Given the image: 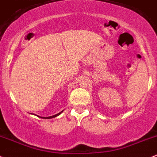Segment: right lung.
<instances>
[{
    "label": "right lung",
    "mask_w": 157,
    "mask_h": 157,
    "mask_svg": "<svg viewBox=\"0 0 157 157\" xmlns=\"http://www.w3.org/2000/svg\"><path fill=\"white\" fill-rule=\"evenodd\" d=\"M63 110L62 112H60V113H57V114H56V115H52V116H48V117H41V116H37L38 117H39V118H44V119H50V118H55V117H56V116H58V115H59L60 114H61L62 113H63ZM35 115V114H34Z\"/></svg>",
    "instance_id": "right-lung-1"
}]
</instances>
